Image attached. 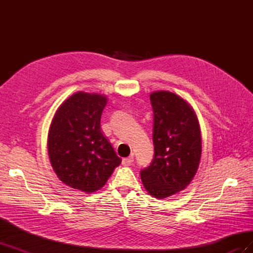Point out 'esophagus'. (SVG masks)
I'll return each instance as SVG.
<instances>
[{
	"mask_svg": "<svg viewBox=\"0 0 253 253\" xmlns=\"http://www.w3.org/2000/svg\"><path fill=\"white\" fill-rule=\"evenodd\" d=\"M133 162H134V157L133 156H129V157H126V158L122 159V165H124V166H129Z\"/></svg>",
	"mask_w": 253,
	"mask_h": 253,
	"instance_id": "34e87169",
	"label": "esophagus"
}]
</instances>
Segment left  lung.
I'll list each match as a JSON object with an SVG mask.
<instances>
[{"instance_id":"8db88e82","label":"left lung","mask_w":253,"mask_h":253,"mask_svg":"<svg viewBox=\"0 0 253 253\" xmlns=\"http://www.w3.org/2000/svg\"><path fill=\"white\" fill-rule=\"evenodd\" d=\"M154 113V158L140 171L150 195L166 198L192 181L202 156V136L196 115L189 103L171 91L150 95Z\"/></svg>"}]
</instances>
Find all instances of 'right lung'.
<instances>
[{"label": "right lung", "mask_w": 253, "mask_h": 253, "mask_svg": "<svg viewBox=\"0 0 253 253\" xmlns=\"http://www.w3.org/2000/svg\"><path fill=\"white\" fill-rule=\"evenodd\" d=\"M108 98L77 91L59 106L48 132L53 171L66 186L85 193L101 189L121 164L100 128Z\"/></svg>", "instance_id": "obj_1"}]
</instances>
